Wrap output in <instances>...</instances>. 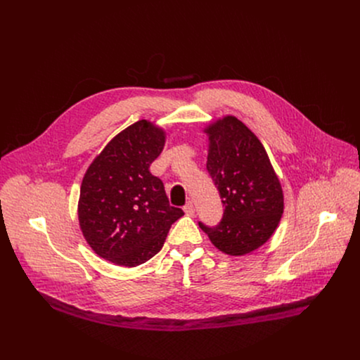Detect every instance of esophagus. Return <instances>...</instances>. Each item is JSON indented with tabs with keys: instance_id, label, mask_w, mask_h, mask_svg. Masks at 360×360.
<instances>
[{
	"instance_id": "34e87169",
	"label": "esophagus",
	"mask_w": 360,
	"mask_h": 360,
	"mask_svg": "<svg viewBox=\"0 0 360 360\" xmlns=\"http://www.w3.org/2000/svg\"><path fill=\"white\" fill-rule=\"evenodd\" d=\"M184 211H185V214H186V215L192 217V215L195 214V207H193V202H188V203L185 205V208H184Z\"/></svg>"
}]
</instances>
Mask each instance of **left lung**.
Returning a JSON list of instances; mask_svg holds the SVG:
<instances>
[{
  "label": "left lung",
  "instance_id": "1",
  "mask_svg": "<svg viewBox=\"0 0 360 360\" xmlns=\"http://www.w3.org/2000/svg\"><path fill=\"white\" fill-rule=\"evenodd\" d=\"M207 169L224 203L215 228L200 229L224 253L242 256L274 235L283 214V191L262 142L236 117L210 124Z\"/></svg>",
  "mask_w": 360,
  "mask_h": 360
}]
</instances>
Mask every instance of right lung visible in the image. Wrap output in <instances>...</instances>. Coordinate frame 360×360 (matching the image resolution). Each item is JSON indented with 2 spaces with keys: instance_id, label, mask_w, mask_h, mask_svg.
Wrapping results in <instances>:
<instances>
[{
  "instance_id": "right-lung-1",
  "label": "right lung",
  "mask_w": 360,
  "mask_h": 360,
  "mask_svg": "<svg viewBox=\"0 0 360 360\" xmlns=\"http://www.w3.org/2000/svg\"><path fill=\"white\" fill-rule=\"evenodd\" d=\"M165 131L141 120L115 135L88 167L78 221L92 250L134 268L157 255L184 211L171 207L160 178L149 172L164 149Z\"/></svg>"
}]
</instances>
